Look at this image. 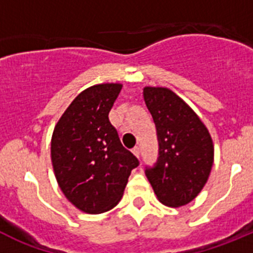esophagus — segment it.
I'll list each match as a JSON object with an SVG mask.
<instances>
[{
	"label": "esophagus",
	"instance_id": "esophagus-1",
	"mask_svg": "<svg viewBox=\"0 0 253 253\" xmlns=\"http://www.w3.org/2000/svg\"><path fill=\"white\" fill-rule=\"evenodd\" d=\"M131 152H133V153H134V156H137L138 158L140 157V148H139V147H137V146H135V147H134L133 149H131Z\"/></svg>",
	"mask_w": 253,
	"mask_h": 253
}]
</instances>
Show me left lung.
Masks as SVG:
<instances>
[{
    "label": "left lung",
    "mask_w": 253,
    "mask_h": 253,
    "mask_svg": "<svg viewBox=\"0 0 253 253\" xmlns=\"http://www.w3.org/2000/svg\"><path fill=\"white\" fill-rule=\"evenodd\" d=\"M143 96L156 124L158 158L146 176L167 207L186 205L207 184L214 161L207 126L182 99L166 87H144Z\"/></svg>",
    "instance_id": "8db88e82"
}]
</instances>
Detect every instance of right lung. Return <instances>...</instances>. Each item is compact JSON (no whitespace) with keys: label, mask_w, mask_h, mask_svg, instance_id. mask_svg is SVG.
<instances>
[{"label":"right lung","mask_w":253,"mask_h":253,"mask_svg":"<svg viewBox=\"0 0 253 253\" xmlns=\"http://www.w3.org/2000/svg\"><path fill=\"white\" fill-rule=\"evenodd\" d=\"M120 84H95L67 107L51 137V163L66 198L77 209L100 214L120 202L138 158L124 148L109 120Z\"/></svg>","instance_id":"obj_1"}]
</instances>
